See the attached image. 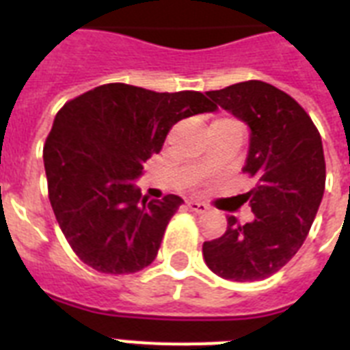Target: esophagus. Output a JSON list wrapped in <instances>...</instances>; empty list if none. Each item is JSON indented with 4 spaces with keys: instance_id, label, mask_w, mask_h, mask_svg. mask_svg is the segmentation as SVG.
Instances as JSON below:
<instances>
[{
    "instance_id": "1",
    "label": "esophagus",
    "mask_w": 350,
    "mask_h": 350,
    "mask_svg": "<svg viewBox=\"0 0 350 350\" xmlns=\"http://www.w3.org/2000/svg\"><path fill=\"white\" fill-rule=\"evenodd\" d=\"M187 207L191 208L192 213H198V214H203L208 211V205H205V203L202 202H196V200H191V202L187 203Z\"/></svg>"
}]
</instances>
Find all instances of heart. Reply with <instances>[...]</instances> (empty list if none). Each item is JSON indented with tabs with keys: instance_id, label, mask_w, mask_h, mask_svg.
<instances>
[{
	"instance_id": "1",
	"label": "heart",
	"mask_w": 350,
	"mask_h": 350,
	"mask_svg": "<svg viewBox=\"0 0 350 350\" xmlns=\"http://www.w3.org/2000/svg\"><path fill=\"white\" fill-rule=\"evenodd\" d=\"M219 121H232V120H219Z\"/></svg>"
}]
</instances>
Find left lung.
I'll list each match as a JSON object with an SVG mask.
<instances>
[{
    "label": "left lung",
    "mask_w": 350,
    "mask_h": 350,
    "mask_svg": "<svg viewBox=\"0 0 350 350\" xmlns=\"http://www.w3.org/2000/svg\"><path fill=\"white\" fill-rule=\"evenodd\" d=\"M207 94L250 129L243 172L256 187L241 194L254 219L229 216L224 236L203 243V258L225 280H265L298 252L316 218L325 191L321 136L298 101L265 81Z\"/></svg>",
    "instance_id": "8db88e82"
}]
</instances>
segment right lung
Segmentation results:
<instances>
[{"instance_id": "right-lung-1", "label": "right lung", "mask_w": 350, "mask_h": 350, "mask_svg": "<svg viewBox=\"0 0 350 350\" xmlns=\"http://www.w3.org/2000/svg\"><path fill=\"white\" fill-rule=\"evenodd\" d=\"M216 111L194 90L154 92L107 83L62 107L43 148L49 200L78 258L105 274H131L158 254L183 200L142 196L134 181L180 120Z\"/></svg>"}]
</instances>
